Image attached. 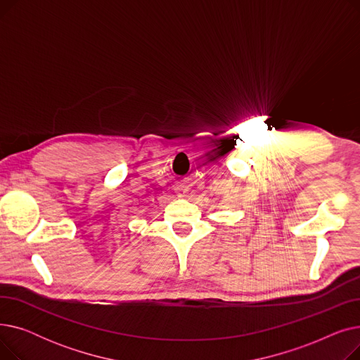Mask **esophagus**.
Returning <instances> with one entry per match:
<instances>
[{"label":"esophagus","mask_w":360,"mask_h":360,"mask_svg":"<svg viewBox=\"0 0 360 360\" xmlns=\"http://www.w3.org/2000/svg\"><path fill=\"white\" fill-rule=\"evenodd\" d=\"M175 190H176L178 197H185V194H186V191H188V186H186L185 184H178Z\"/></svg>","instance_id":"1"}]
</instances>
